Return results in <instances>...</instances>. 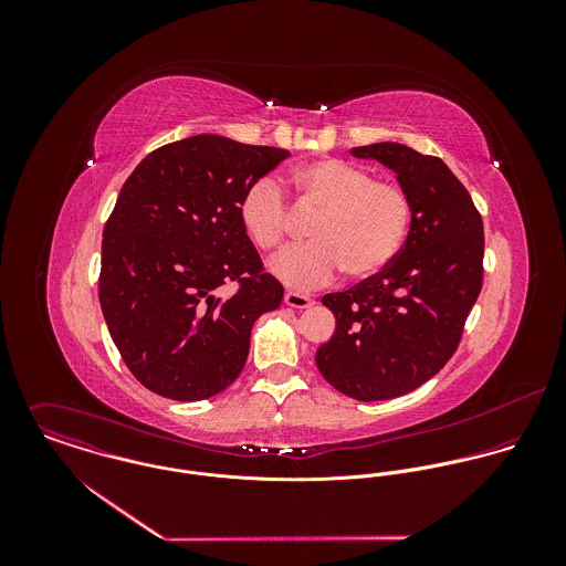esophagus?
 I'll list each match as a JSON object with an SVG mask.
<instances>
[{
  "mask_svg": "<svg viewBox=\"0 0 566 566\" xmlns=\"http://www.w3.org/2000/svg\"><path fill=\"white\" fill-rule=\"evenodd\" d=\"M283 301L287 307H294V310H307L314 305V298H310L307 294H298V292H287Z\"/></svg>",
  "mask_w": 566,
  "mask_h": 566,
  "instance_id": "1",
  "label": "esophagus"
}]
</instances>
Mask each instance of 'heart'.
Masks as SVG:
<instances>
[{"label":"heart","instance_id":"b5f03b06","mask_svg":"<svg viewBox=\"0 0 566 566\" xmlns=\"http://www.w3.org/2000/svg\"><path fill=\"white\" fill-rule=\"evenodd\" d=\"M292 185L298 209L316 218L310 227L314 242L272 261V274L287 287H323L342 270L357 281L373 279L401 252L413 205L399 182L377 180L342 159H318L301 165ZM240 218L254 245L272 252L287 238L292 209L276 180L259 178L243 193Z\"/></svg>","mask_w":566,"mask_h":566}]
</instances>
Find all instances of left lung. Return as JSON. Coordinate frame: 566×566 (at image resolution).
<instances>
[{"label": "left lung", "mask_w": 566, "mask_h": 566, "mask_svg": "<svg viewBox=\"0 0 566 566\" xmlns=\"http://www.w3.org/2000/svg\"><path fill=\"white\" fill-rule=\"evenodd\" d=\"M350 155L390 167L411 198L413 218L384 272L324 296L337 324L316 364L342 395L386 401L429 381L458 350L482 292L484 222L442 159L392 142Z\"/></svg>", "instance_id": "8db88e82"}]
</instances>
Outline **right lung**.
<instances>
[{
  "label": "right lung",
  "mask_w": 566,
  "mask_h": 566,
  "mask_svg": "<svg viewBox=\"0 0 566 566\" xmlns=\"http://www.w3.org/2000/svg\"><path fill=\"white\" fill-rule=\"evenodd\" d=\"M290 153L196 135L150 153L124 182L102 233L99 305L135 379L202 401L242 373L254 321L283 301L245 235V189ZM239 290L227 297L221 287Z\"/></svg>",
  "instance_id": "obj_1"
}]
</instances>
